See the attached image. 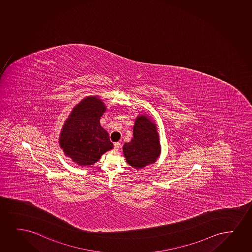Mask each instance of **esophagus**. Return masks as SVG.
I'll list each match as a JSON object with an SVG mask.
<instances>
[{"label":"esophagus","mask_w":252,"mask_h":252,"mask_svg":"<svg viewBox=\"0 0 252 252\" xmlns=\"http://www.w3.org/2000/svg\"><path fill=\"white\" fill-rule=\"evenodd\" d=\"M120 146H121V144L119 143V142H115L114 143V149L116 151H118L119 148H120Z\"/></svg>","instance_id":"1"}]
</instances>
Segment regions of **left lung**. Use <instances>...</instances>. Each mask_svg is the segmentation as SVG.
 Returning a JSON list of instances; mask_svg holds the SVG:
<instances>
[{"instance_id":"8db88e82","label":"left lung","mask_w":252,"mask_h":252,"mask_svg":"<svg viewBox=\"0 0 252 252\" xmlns=\"http://www.w3.org/2000/svg\"><path fill=\"white\" fill-rule=\"evenodd\" d=\"M134 137L124 145L126 161L134 169H143L153 163L160 153V144L156 125L146 116L138 117L134 123Z\"/></svg>"}]
</instances>
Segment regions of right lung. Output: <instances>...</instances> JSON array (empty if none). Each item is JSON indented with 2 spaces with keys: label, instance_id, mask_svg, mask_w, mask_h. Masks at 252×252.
Segmentation results:
<instances>
[{
  "label": "right lung",
  "instance_id": "obj_1",
  "mask_svg": "<svg viewBox=\"0 0 252 252\" xmlns=\"http://www.w3.org/2000/svg\"><path fill=\"white\" fill-rule=\"evenodd\" d=\"M105 112L104 103L90 96L80 102L65 121L61 147L78 165H92L103 153L113 148L107 131L99 124Z\"/></svg>",
  "mask_w": 252,
  "mask_h": 252
}]
</instances>
